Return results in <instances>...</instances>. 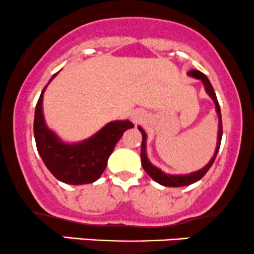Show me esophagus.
<instances>
[{
	"label": "esophagus",
	"mask_w": 254,
	"mask_h": 254,
	"mask_svg": "<svg viewBox=\"0 0 254 254\" xmlns=\"http://www.w3.org/2000/svg\"><path fill=\"white\" fill-rule=\"evenodd\" d=\"M135 122H137V118H136V117H135Z\"/></svg>",
	"instance_id": "1"
}]
</instances>
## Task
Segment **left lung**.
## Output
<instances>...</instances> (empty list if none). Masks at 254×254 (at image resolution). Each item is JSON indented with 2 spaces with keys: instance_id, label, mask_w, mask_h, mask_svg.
<instances>
[{
  "instance_id": "left-lung-1",
  "label": "left lung",
  "mask_w": 254,
  "mask_h": 254,
  "mask_svg": "<svg viewBox=\"0 0 254 254\" xmlns=\"http://www.w3.org/2000/svg\"><path fill=\"white\" fill-rule=\"evenodd\" d=\"M188 76L195 78V79H200L202 82V84L205 86L206 93L210 95L211 99L213 100L214 105H216V112L218 114V140H217V146H216V150H214V154L212 159L208 161V164L206 166H204L201 170L199 171L191 172L189 175H169L165 174V172L161 171L160 169H158L157 166L153 165L152 163L148 160V157H147V152H146V140H147V135L144 132V130L142 129L141 127H138V130H140L142 133V146H141V161H142V168L144 169V171L147 172V175H149V177H152L155 182L159 183L161 186L165 187H183V186H189L193 185V183L197 182L199 180H201L202 177L205 176L206 172L210 170L211 166H212L214 159L217 157V153H218L219 147H221V141H222V133H223V129H222V116H221V107H219L218 100H217L216 93H214L212 84L210 83L208 78L205 76L202 72L196 71V69H191V71L188 72Z\"/></svg>"
}]
</instances>
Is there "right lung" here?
I'll use <instances>...</instances> for the list:
<instances>
[{
	"instance_id": "1",
	"label": "right lung",
	"mask_w": 254,
	"mask_h": 254,
	"mask_svg": "<svg viewBox=\"0 0 254 254\" xmlns=\"http://www.w3.org/2000/svg\"><path fill=\"white\" fill-rule=\"evenodd\" d=\"M55 76L57 73L50 80ZM46 88L47 85L36 105L33 121L36 146L42 160L53 176L61 182L74 186L95 182L104 174L117 142L127 129L133 127V124L130 121H114L106 124L88 140L65 143L48 129L44 122L42 101Z\"/></svg>"
}]
</instances>
